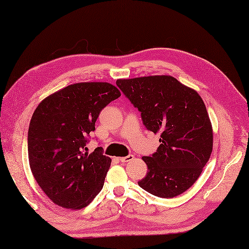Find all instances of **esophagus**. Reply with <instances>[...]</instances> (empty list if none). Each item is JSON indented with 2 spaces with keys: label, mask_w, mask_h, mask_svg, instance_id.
I'll use <instances>...</instances> for the list:
<instances>
[{
  "label": "esophagus",
  "mask_w": 249,
  "mask_h": 249,
  "mask_svg": "<svg viewBox=\"0 0 249 249\" xmlns=\"http://www.w3.org/2000/svg\"><path fill=\"white\" fill-rule=\"evenodd\" d=\"M133 158H134V155L129 154V155L125 156V157H120V158H119V160H120V161H122V162H127V161L133 160Z\"/></svg>",
  "instance_id": "1"
}]
</instances>
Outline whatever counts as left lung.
I'll list each match as a JSON object with an SVG mask.
<instances>
[{"instance_id":"8db88e82","label":"left lung","mask_w":249,"mask_h":249,"mask_svg":"<svg viewBox=\"0 0 249 249\" xmlns=\"http://www.w3.org/2000/svg\"><path fill=\"white\" fill-rule=\"evenodd\" d=\"M116 86L141 112L145 128L160 135V145L143 156L147 193L173 198L193 186L209 161L213 130L200 95L171 76L119 79Z\"/></svg>"}]
</instances>
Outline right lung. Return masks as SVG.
<instances>
[{"instance_id": "1", "label": "right lung", "mask_w": 249, "mask_h": 249, "mask_svg": "<svg viewBox=\"0 0 249 249\" xmlns=\"http://www.w3.org/2000/svg\"><path fill=\"white\" fill-rule=\"evenodd\" d=\"M121 93L107 82L71 84L45 98L28 134L31 171L56 205L86 208L104 186L111 160L100 147L89 153V134L106 106Z\"/></svg>"}]
</instances>
